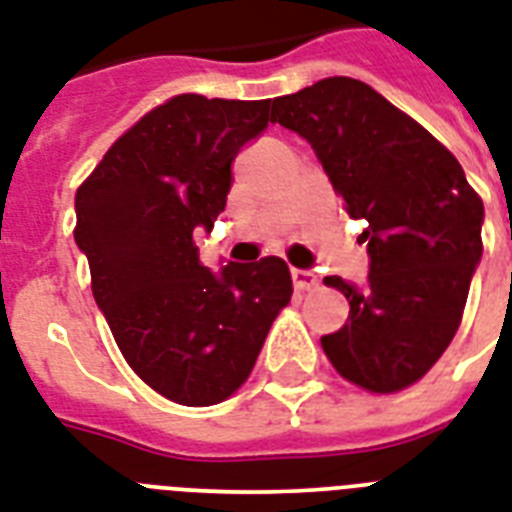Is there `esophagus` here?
I'll use <instances>...</instances> for the list:
<instances>
[{
  "label": "esophagus",
  "instance_id": "34e87169",
  "mask_svg": "<svg viewBox=\"0 0 512 512\" xmlns=\"http://www.w3.org/2000/svg\"><path fill=\"white\" fill-rule=\"evenodd\" d=\"M291 277L296 291H312L318 285V275L310 272V269H291Z\"/></svg>",
  "mask_w": 512,
  "mask_h": 512
}]
</instances>
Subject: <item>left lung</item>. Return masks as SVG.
<instances>
[{
	"label": "left lung",
	"mask_w": 512,
	"mask_h": 512,
	"mask_svg": "<svg viewBox=\"0 0 512 512\" xmlns=\"http://www.w3.org/2000/svg\"><path fill=\"white\" fill-rule=\"evenodd\" d=\"M272 122L312 144L352 219L366 221L363 291L323 283L350 318L320 339L347 382L390 395L419 382L457 334L475 264L483 202L446 146L371 85L328 77L272 98Z\"/></svg>",
	"instance_id": "1"
}]
</instances>
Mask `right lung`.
<instances>
[{"instance_id": "add662e5", "label": "right lung", "mask_w": 512, "mask_h": 512, "mask_svg": "<svg viewBox=\"0 0 512 512\" xmlns=\"http://www.w3.org/2000/svg\"><path fill=\"white\" fill-rule=\"evenodd\" d=\"M272 101L181 93L122 133L79 184L74 240L95 304L128 366L181 406H213L251 376L293 293L277 256L202 267L194 229L227 205L240 146L272 122Z\"/></svg>"}]
</instances>
